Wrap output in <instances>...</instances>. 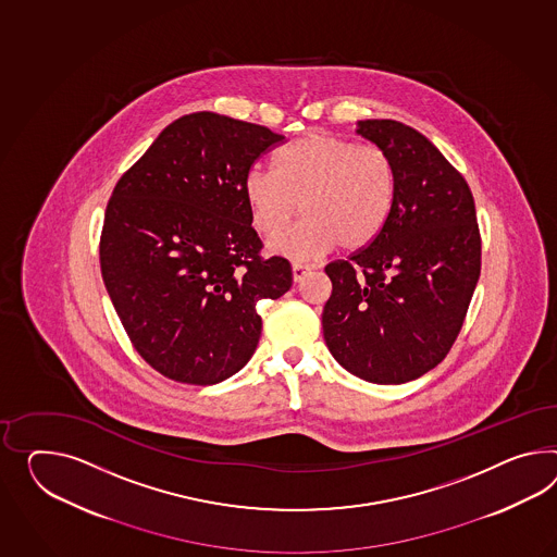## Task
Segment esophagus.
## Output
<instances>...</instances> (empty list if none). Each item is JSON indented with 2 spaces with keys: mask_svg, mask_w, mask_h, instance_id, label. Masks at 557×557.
I'll list each match as a JSON object with an SVG mask.
<instances>
[{
  "mask_svg": "<svg viewBox=\"0 0 557 557\" xmlns=\"http://www.w3.org/2000/svg\"><path fill=\"white\" fill-rule=\"evenodd\" d=\"M309 272H311V267L300 264V262H295V264H293V281H295V283H300Z\"/></svg>",
  "mask_w": 557,
  "mask_h": 557,
  "instance_id": "34e87169",
  "label": "esophagus"
}]
</instances>
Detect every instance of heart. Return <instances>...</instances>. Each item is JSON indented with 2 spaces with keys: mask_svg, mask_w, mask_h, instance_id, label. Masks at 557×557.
<instances>
[{
  "mask_svg": "<svg viewBox=\"0 0 557 557\" xmlns=\"http://www.w3.org/2000/svg\"><path fill=\"white\" fill-rule=\"evenodd\" d=\"M244 198L255 228L277 236L298 213L306 220L269 244L272 252L309 260L329 252L361 250L384 230L396 201V168L384 149L351 139L307 133L274 158V172L250 168Z\"/></svg>",
  "mask_w": 557,
  "mask_h": 557,
  "instance_id": "obj_1",
  "label": "heart"
}]
</instances>
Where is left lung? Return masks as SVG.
Segmentation results:
<instances>
[{
    "instance_id": "8db88e82",
    "label": "left lung",
    "mask_w": 557,
    "mask_h": 557,
    "mask_svg": "<svg viewBox=\"0 0 557 557\" xmlns=\"http://www.w3.org/2000/svg\"><path fill=\"white\" fill-rule=\"evenodd\" d=\"M357 135L396 168V201L373 243L325 267L331 356L371 384H406L436 368L462 327L481 274V236L465 177L422 133L392 119Z\"/></svg>"
}]
</instances>
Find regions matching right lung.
<instances>
[{"instance_id": "right-lung-1", "label": "right lung", "mask_w": 557, "mask_h": 557, "mask_svg": "<svg viewBox=\"0 0 557 557\" xmlns=\"http://www.w3.org/2000/svg\"><path fill=\"white\" fill-rule=\"evenodd\" d=\"M285 135L224 114H184L119 184L100 272L128 339L182 384L212 385L257 349L258 300L293 285L288 260L260 258L244 175Z\"/></svg>"}]
</instances>
